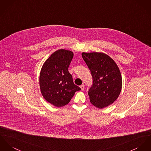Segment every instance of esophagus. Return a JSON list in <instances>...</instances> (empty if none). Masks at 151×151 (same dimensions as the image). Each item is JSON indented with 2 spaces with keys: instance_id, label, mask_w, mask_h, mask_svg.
<instances>
[{
  "instance_id": "obj_1",
  "label": "esophagus",
  "mask_w": 151,
  "mask_h": 151,
  "mask_svg": "<svg viewBox=\"0 0 151 151\" xmlns=\"http://www.w3.org/2000/svg\"><path fill=\"white\" fill-rule=\"evenodd\" d=\"M80 87H81V90H84L85 87H84V84H82V85H81V86H80Z\"/></svg>"
}]
</instances>
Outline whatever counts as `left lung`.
Instances as JSON below:
<instances>
[{
    "instance_id": "1",
    "label": "left lung",
    "mask_w": 151,
    "mask_h": 151,
    "mask_svg": "<svg viewBox=\"0 0 151 151\" xmlns=\"http://www.w3.org/2000/svg\"><path fill=\"white\" fill-rule=\"evenodd\" d=\"M81 56L93 76V85L88 93L91 103L99 109L112 104L119 96L122 84L116 63L104 53L83 52Z\"/></svg>"
}]
</instances>
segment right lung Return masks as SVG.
<instances>
[{
    "label": "right lung",
    "instance_id": "1",
    "mask_svg": "<svg viewBox=\"0 0 151 151\" xmlns=\"http://www.w3.org/2000/svg\"><path fill=\"white\" fill-rule=\"evenodd\" d=\"M73 53L64 49L52 53L43 64L40 75V87L49 103L60 107L68 104L81 88L75 85L68 67Z\"/></svg>",
    "mask_w": 151,
    "mask_h": 151
}]
</instances>
